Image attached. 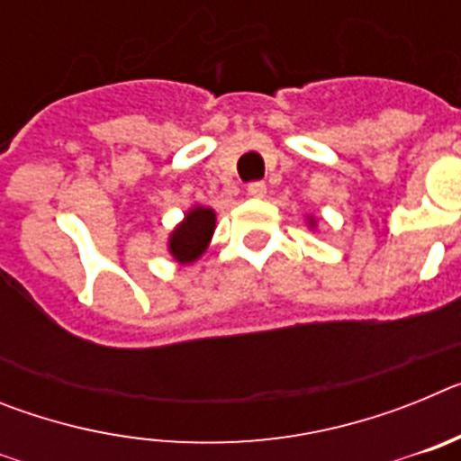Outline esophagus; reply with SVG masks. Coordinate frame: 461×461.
<instances>
[{
    "label": "esophagus",
    "mask_w": 461,
    "mask_h": 461,
    "mask_svg": "<svg viewBox=\"0 0 461 461\" xmlns=\"http://www.w3.org/2000/svg\"><path fill=\"white\" fill-rule=\"evenodd\" d=\"M247 194L254 195V198H263L267 194V185L266 182H249L247 185Z\"/></svg>",
    "instance_id": "esophagus-1"
}]
</instances>
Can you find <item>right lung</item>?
Returning <instances> with one entry per match:
<instances>
[{
  "label": "right lung",
  "mask_w": 461,
  "mask_h": 461,
  "mask_svg": "<svg viewBox=\"0 0 461 461\" xmlns=\"http://www.w3.org/2000/svg\"><path fill=\"white\" fill-rule=\"evenodd\" d=\"M212 233H214V212L210 207H195L170 235V254L180 263H194L205 251Z\"/></svg>",
  "instance_id": "obj_1"
}]
</instances>
